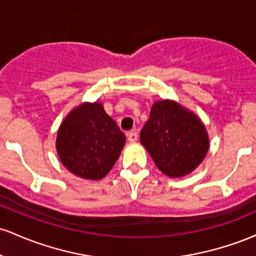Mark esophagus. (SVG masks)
<instances>
[{
	"mask_svg": "<svg viewBox=\"0 0 256 256\" xmlns=\"http://www.w3.org/2000/svg\"><path fill=\"white\" fill-rule=\"evenodd\" d=\"M128 140H130V142H136L138 140V134L137 131H130L128 132Z\"/></svg>",
	"mask_w": 256,
	"mask_h": 256,
	"instance_id": "1",
	"label": "esophagus"
}]
</instances>
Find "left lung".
Listing matches in <instances>:
<instances>
[{"instance_id": "left-lung-1", "label": "left lung", "mask_w": 256, "mask_h": 256, "mask_svg": "<svg viewBox=\"0 0 256 256\" xmlns=\"http://www.w3.org/2000/svg\"><path fill=\"white\" fill-rule=\"evenodd\" d=\"M140 143L158 168L170 177L194 171L210 146L201 120L173 101L155 102L140 131Z\"/></svg>"}]
</instances>
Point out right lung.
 Masks as SVG:
<instances>
[{
    "label": "right lung",
    "instance_id": "add662e5",
    "mask_svg": "<svg viewBox=\"0 0 256 256\" xmlns=\"http://www.w3.org/2000/svg\"><path fill=\"white\" fill-rule=\"evenodd\" d=\"M125 134L101 104H84L73 110L60 126L56 149L64 167L85 179L104 178L125 144Z\"/></svg>",
    "mask_w": 256,
    "mask_h": 256
}]
</instances>
